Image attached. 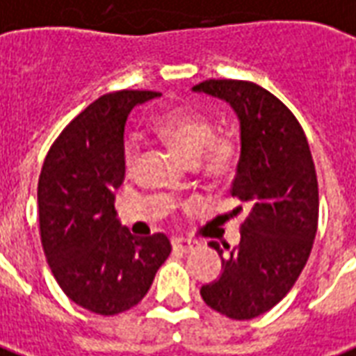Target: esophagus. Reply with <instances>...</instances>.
<instances>
[{"mask_svg": "<svg viewBox=\"0 0 356 356\" xmlns=\"http://www.w3.org/2000/svg\"><path fill=\"white\" fill-rule=\"evenodd\" d=\"M172 249L181 250V252H191V250L197 249V241H191V239H175L172 241Z\"/></svg>", "mask_w": 356, "mask_h": 356, "instance_id": "34e87169", "label": "esophagus"}]
</instances>
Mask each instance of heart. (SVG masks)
<instances>
[{
	"label": "heart",
	"mask_w": 356,
	"mask_h": 356,
	"mask_svg": "<svg viewBox=\"0 0 356 356\" xmlns=\"http://www.w3.org/2000/svg\"><path fill=\"white\" fill-rule=\"evenodd\" d=\"M154 131L189 163H198L204 175L222 180L232 175L239 161L238 140L230 135H216L209 118L195 111H175L154 124ZM139 147L134 137L124 143L126 170L135 169Z\"/></svg>",
	"instance_id": "obj_1"
}]
</instances>
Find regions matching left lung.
I'll return each mask as SVG.
<instances>
[{"label": "left lung", "instance_id": "8db88e82", "mask_svg": "<svg viewBox=\"0 0 356 356\" xmlns=\"http://www.w3.org/2000/svg\"><path fill=\"white\" fill-rule=\"evenodd\" d=\"M197 92L228 102L239 118L241 156L230 195L243 206L238 247L222 256V273L200 288L209 308L232 319H252L286 297L307 266L318 232V176L307 135L296 115L260 85L206 79Z\"/></svg>", "mask_w": 356, "mask_h": 356}]
</instances>
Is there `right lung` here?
<instances>
[{"mask_svg": "<svg viewBox=\"0 0 356 356\" xmlns=\"http://www.w3.org/2000/svg\"><path fill=\"white\" fill-rule=\"evenodd\" d=\"M154 90H117L85 107L54 140L38 178L44 254L68 299L102 316L143 301L170 254L165 234L135 238L120 227L115 191L124 180V124Z\"/></svg>", "mask_w": 356, "mask_h": 356, "instance_id": "right-lung-1", "label": "right lung"}]
</instances>
